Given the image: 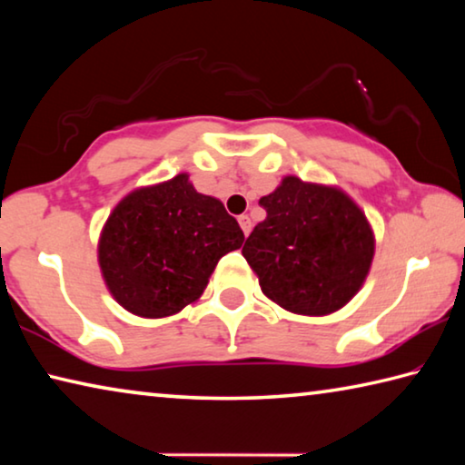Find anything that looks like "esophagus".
I'll return each mask as SVG.
<instances>
[{"mask_svg": "<svg viewBox=\"0 0 465 465\" xmlns=\"http://www.w3.org/2000/svg\"><path fill=\"white\" fill-rule=\"evenodd\" d=\"M238 223H240V227H242L243 235H248V233H250V230H252V222H250V217H248V215H240V217H238Z\"/></svg>", "mask_w": 465, "mask_h": 465, "instance_id": "esophagus-1", "label": "esophagus"}]
</instances>
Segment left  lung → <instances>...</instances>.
Here are the masks:
<instances>
[{"instance_id":"8db88e82","label":"left lung","mask_w":465,"mask_h":465,"mask_svg":"<svg viewBox=\"0 0 465 465\" xmlns=\"http://www.w3.org/2000/svg\"><path fill=\"white\" fill-rule=\"evenodd\" d=\"M242 248L262 293L299 316L334 313L363 287L375 254L365 211L332 184L285 176Z\"/></svg>"}]
</instances>
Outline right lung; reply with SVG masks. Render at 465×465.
<instances>
[{
	"label": "right lung",
	"instance_id": "1",
	"mask_svg": "<svg viewBox=\"0 0 465 465\" xmlns=\"http://www.w3.org/2000/svg\"><path fill=\"white\" fill-rule=\"evenodd\" d=\"M242 243L243 232L223 203L196 193L183 172L116 203L100 232L98 264L116 303L157 320L194 303L219 258Z\"/></svg>",
	"mask_w": 465,
	"mask_h": 465
}]
</instances>
